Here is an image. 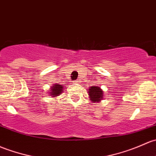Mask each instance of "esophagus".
<instances>
[{
    "instance_id": "esophagus-1",
    "label": "esophagus",
    "mask_w": 156,
    "mask_h": 156,
    "mask_svg": "<svg viewBox=\"0 0 156 156\" xmlns=\"http://www.w3.org/2000/svg\"><path fill=\"white\" fill-rule=\"evenodd\" d=\"M78 81H78V79H77V80H76V81H75V82L78 83Z\"/></svg>"
}]
</instances>
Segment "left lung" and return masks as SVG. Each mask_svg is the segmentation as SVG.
Wrapping results in <instances>:
<instances>
[{
  "instance_id": "8db88e82",
  "label": "left lung",
  "mask_w": 156,
  "mask_h": 156,
  "mask_svg": "<svg viewBox=\"0 0 156 156\" xmlns=\"http://www.w3.org/2000/svg\"><path fill=\"white\" fill-rule=\"evenodd\" d=\"M88 94L90 96V100H91L93 103L94 102H99L101 100H102L104 98V93L102 90L99 87L92 86L89 88L88 90Z\"/></svg>"
}]
</instances>
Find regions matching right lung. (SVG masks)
<instances>
[{"label":"right lung","mask_w":156,"mask_h":156,"mask_svg":"<svg viewBox=\"0 0 156 156\" xmlns=\"http://www.w3.org/2000/svg\"><path fill=\"white\" fill-rule=\"evenodd\" d=\"M52 87L50 89V93L49 94L51 95V96H53V97H57L59 95H60L63 92V86L60 84H57V83H55V84L52 85Z\"/></svg>","instance_id":"1"}]
</instances>
